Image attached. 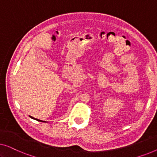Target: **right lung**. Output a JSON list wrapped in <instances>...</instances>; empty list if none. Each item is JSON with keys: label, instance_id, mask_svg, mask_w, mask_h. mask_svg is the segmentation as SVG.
Segmentation results:
<instances>
[{"label": "right lung", "instance_id": "1", "mask_svg": "<svg viewBox=\"0 0 157 157\" xmlns=\"http://www.w3.org/2000/svg\"><path fill=\"white\" fill-rule=\"evenodd\" d=\"M32 119H36V120H37V121H41V120H39V119H35V118H33V117H31ZM44 122H45V121H44Z\"/></svg>", "mask_w": 157, "mask_h": 157}]
</instances>
